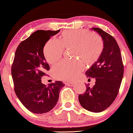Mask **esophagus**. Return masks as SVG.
Returning a JSON list of instances; mask_svg holds the SVG:
<instances>
[{
	"instance_id": "34e87169",
	"label": "esophagus",
	"mask_w": 133,
	"mask_h": 133,
	"mask_svg": "<svg viewBox=\"0 0 133 133\" xmlns=\"http://www.w3.org/2000/svg\"><path fill=\"white\" fill-rule=\"evenodd\" d=\"M73 83H74V81H70L68 82V83H70V84H72Z\"/></svg>"
}]
</instances>
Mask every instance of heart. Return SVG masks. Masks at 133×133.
<instances>
[{"instance_id":"heart-1","label":"heart","mask_w":133,"mask_h":133,"mask_svg":"<svg viewBox=\"0 0 133 133\" xmlns=\"http://www.w3.org/2000/svg\"><path fill=\"white\" fill-rule=\"evenodd\" d=\"M72 48L74 60L63 61L52 68V74L57 79L70 81L83 69V63L92 66L101 57L103 43L99 35L85 30H71L62 32L59 42L50 39L43 48V54L49 63L57 62L62 57L64 49Z\"/></svg>"}]
</instances>
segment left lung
Instances as JSON below:
<instances>
[{
	"mask_svg": "<svg viewBox=\"0 0 133 133\" xmlns=\"http://www.w3.org/2000/svg\"><path fill=\"white\" fill-rule=\"evenodd\" d=\"M101 36L103 49L97 62L85 74L95 78L92 87L87 85L84 94H79L82 107L93 112L103 111L108 108L117 97L123 76V64L119 46L115 39L99 28H92Z\"/></svg>",
	"mask_w": 133,
	"mask_h": 133,
	"instance_id": "left-lung-1",
	"label": "left lung"
}]
</instances>
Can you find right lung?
Segmentation results:
<instances>
[{"mask_svg": "<svg viewBox=\"0 0 133 133\" xmlns=\"http://www.w3.org/2000/svg\"><path fill=\"white\" fill-rule=\"evenodd\" d=\"M57 31L37 30L21 42L16 49L11 66V75L16 96L25 108L36 114L52 110L59 99L61 81L48 85L42 83L50 66L46 62L43 47Z\"/></svg>", "mask_w": 133, "mask_h": 133, "instance_id": "right-lung-1", "label": "right lung"}]
</instances>
